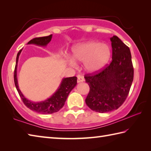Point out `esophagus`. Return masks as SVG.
<instances>
[{
    "label": "esophagus",
    "mask_w": 151,
    "mask_h": 151,
    "mask_svg": "<svg viewBox=\"0 0 151 151\" xmlns=\"http://www.w3.org/2000/svg\"><path fill=\"white\" fill-rule=\"evenodd\" d=\"M84 79L82 77V76H81V75L77 76V82L78 83L82 82H84Z\"/></svg>",
    "instance_id": "1"
}]
</instances>
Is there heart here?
I'll list each match as a JSON object with an SVG mask.
<instances>
[{
	"label": "heart",
	"instance_id": "b5f03b06",
	"mask_svg": "<svg viewBox=\"0 0 151 151\" xmlns=\"http://www.w3.org/2000/svg\"><path fill=\"white\" fill-rule=\"evenodd\" d=\"M111 56V49L107 44L88 41L77 44L72 49L71 65L84 62V68L89 73H95L106 65Z\"/></svg>",
	"mask_w": 151,
	"mask_h": 151
}]
</instances>
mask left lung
I'll list each match as a JSON object with an SVG mask.
<instances>
[{
	"mask_svg": "<svg viewBox=\"0 0 151 151\" xmlns=\"http://www.w3.org/2000/svg\"><path fill=\"white\" fill-rule=\"evenodd\" d=\"M112 60L100 72L84 78L89 86L86 103L93 111L106 113L117 110L126 100L134 78L129 48L116 36L110 38Z\"/></svg>",
	"mask_w": 151,
	"mask_h": 151,
	"instance_id": "obj_1",
	"label": "left lung"
}]
</instances>
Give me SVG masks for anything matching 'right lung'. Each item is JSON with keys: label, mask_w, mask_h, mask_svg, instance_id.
Here are the masks:
<instances>
[{"label": "right lung", "mask_w": 151, "mask_h": 151, "mask_svg": "<svg viewBox=\"0 0 151 151\" xmlns=\"http://www.w3.org/2000/svg\"><path fill=\"white\" fill-rule=\"evenodd\" d=\"M52 37V35H50V36H48L34 38V39L31 40L27 44L45 47L51 41ZM21 51L22 49L19 50V52L17 53V58H16V64L14 70V82L16 89H17L23 103L27 108L30 109L31 110L36 111L37 113L41 114H51L58 111L65 104V102L69 93L71 91L72 89L75 87L76 84H77V78L76 76L63 78L56 92L50 97L46 99L45 101L40 102H32L28 100V99L24 97L20 89H19L17 81V63Z\"/></svg>", "instance_id": "add662e5"}]
</instances>
